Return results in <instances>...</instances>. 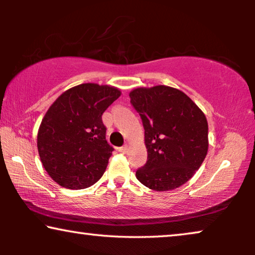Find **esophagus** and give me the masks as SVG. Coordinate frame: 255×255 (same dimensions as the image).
I'll return each mask as SVG.
<instances>
[{"label":"esophagus","mask_w":255,"mask_h":255,"mask_svg":"<svg viewBox=\"0 0 255 255\" xmlns=\"http://www.w3.org/2000/svg\"><path fill=\"white\" fill-rule=\"evenodd\" d=\"M120 152H122V153H127V152H128V146H127V145L122 146V147H120Z\"/></svg>","instance_id":"34e87169"}]
</instances>
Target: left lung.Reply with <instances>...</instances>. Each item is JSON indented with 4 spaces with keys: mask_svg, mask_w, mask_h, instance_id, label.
Returning <instances> with one entry per match:
<instances>
[{
    "mask_svg": "<svg viewBox=\"0 0 255 255\" xmlns=\"http://www.w3.org/2000/svg\"><path fill=\"white\" fill-rule=\"evenodd\" d=\"M128 95L140 115L147 148V161L135 176L149 189H176L204 161L209 147L207 117L189 96L173 87H140Z\"/></svg>",
    "mask_w": 255,
    "mask_h": 255,
    "instance_id": "1",
    "label": "left lung"
}]
</instances>
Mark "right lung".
<instances>
[{"mask_svg":"<svg viewBox=\"0 0 255 255\" xmlns=\"http://www.w3.org/2000/svg\"><path fill=\"white\" fill-rule=\"evenodd\" d=\"M121 94L113 86L82 83L48 108L37 147L45 170L59 186L85 189L102 177L114 151L106 139L102 115Z\"/></svg>","mask_w":255,"mask_h":255,"instance_id":"obj_1","label":"right lung"}]
</instances>
